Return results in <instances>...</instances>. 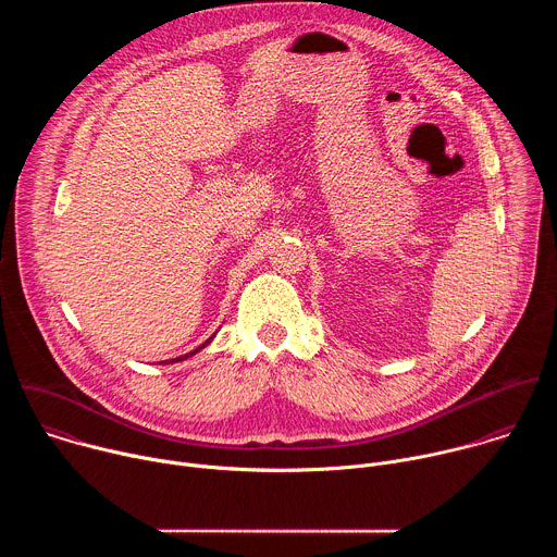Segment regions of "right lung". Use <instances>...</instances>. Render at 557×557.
Wrapping results in <instances>:
<instances>
[{"label":"right lung","instance_id":"obj_1","mask_svg":"<svg viewBox=\"0 0 557 557\" xmlns=\"http://www.w3.org/2000/svg\"><path fill=\"white\" fill-rule=\"evenodd\" d=\"M211 339H213V337H209V339H207V342H205V344H202V346H198V348H196V350H194V352H189V355H183V357H178V359H170V361H172V363H174V361H185V359H187V357H191V355H196V352H200V350H202V348H205V346H209V344H211Z\"/></svg>","mask_w":557,"mask_h":557}]
</instances>
